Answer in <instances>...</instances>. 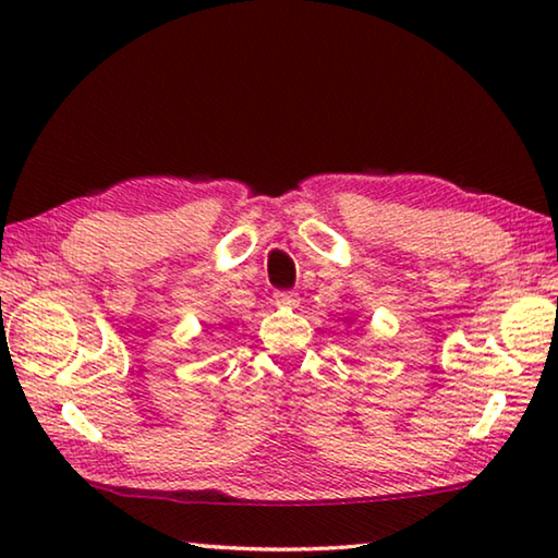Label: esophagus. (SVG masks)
I'll return each mask as SVG.
<instances>
[{"instance_id":"esophagus-1","label":"esophagus","mask_w":558,"mask_h":558,"mask_svg":"<svg viewBox=\"0 0 558 558\" xmlns=\"http://www.w3.org/2000/svg\"><path fill=\"white\" fill-rule=\"evenodd\" d=\"M272 298H276L278 307H298L300 305V295L292 290H278Z\"/></svg>"}]
</instances>
